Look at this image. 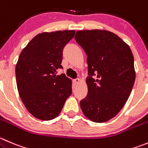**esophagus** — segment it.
Wrapping results in <instances>:
<instances>
[{
	"label": "esophagus",
	"instance_id": "1",
	"mask_svg": "<svg viewBox=\"0 0 148 148\" xmlns=\"http://www.w3.org/2000/svg\"><path fill=\"white\" fill-rule=\"evenodd\" d=\"M80 82L79 79H75L73 80V82H74V84H77Z\"/></svg>",
	"mask_w": 148,
	"mask_h": 148
}]
</instances>
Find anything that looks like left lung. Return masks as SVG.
<instances>
[{
    "instance_id": "8db88e82",
    "label": "left lung",
    "mask_w": 148,
    "mask_h": 148,
    "mask_svg": "<svg viewBox=\"0 0 148 148\" xmlns=\"http://www.w3.org/2000/svg\"><path fill=\"white\" fill-rule=\"evenodd\" d=\"M74 39L87 56L88 92L80 107L91 121L106 122L131 94L135 80L132 52L119 37L106 30L77 31Z\"/></svg>"
}]
</instances>
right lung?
<instances>
[{
  "mask_svg": "<svg viewBox=\"0 0 148 148\" xmlns=\"http://www.w3.org/2000/svg\"><path fill=\"white\" fill-rule=\"evenodd\" d=\"M75 32L64 30L36 35L22 50L16 66L18 94L34 117L49 121L58 116L72 92L71 82L56 75L63 51Z\"/></svg>",
  "mask_w": 148,
  "mask_h": 148,
  "instance_id": "right-lung-1",
  "label": "right lung"
}]
</instances>
